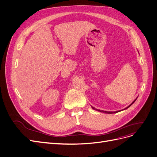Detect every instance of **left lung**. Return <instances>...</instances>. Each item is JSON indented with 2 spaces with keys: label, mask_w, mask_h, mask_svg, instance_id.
I'll return each instance as SVG.
<instances>
[{
  "label": "left lung",
  "mask_w": 157,
  "mask_h": 157,
  "mask_svg": "<svg viewBox=\"0 0 157 157\" xmlns=\"http://www.w3.org/2000/svg\"><path fill=\"white\" fill-rule=\"evenodd\" d=\"M135 101H136V100H135ZM135 101L132 102V104H133L134 103V102H135ZM131 104V105H132ZM131 105H129L128 107H127L126 108V109H128V108L129 107V106H131ZM92 109H94V110H97V111H99V112H104V113H116V112H118L119 111H116V112H106V111H103V110H98V109H95V108L94 107H92Z\"/></svg>",
  "instance_id": "8db88e82"
}]
</instances>
